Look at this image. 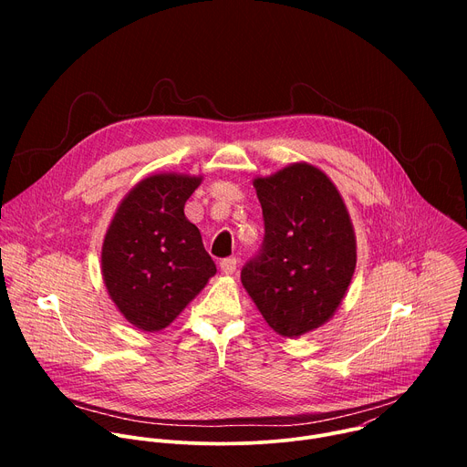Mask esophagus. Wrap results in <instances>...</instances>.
Returning <instances> with one entry per match:
<instances>
[{
  "mask_svg": "<svg viewBox=\"0 0 467 467\" xmlns=\"http://www.w3.org/2000/svg\"><path fill=\"white\" fill-rule=\"evenodd\" d=\"M236 258L234 256H229V258H223L222 262H220V265H222V272L223 274H227V275H233L234 272H236Z\"/></svg>",
  "mask_w": 467,
  "mask_h": 467,
  "instance_id": "1",
  "label": "esophagus"
}]
</instances>
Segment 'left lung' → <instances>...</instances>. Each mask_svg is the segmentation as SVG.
I'll list each match as a JSON object with an SVG mask.
<instances>
[{
  "label": "left lung",
  "instance_id": "left-lung-1",
  "mask_svg": "<svg viewBox=\"0 0 467 467\" xmlns=\"http://www.w3.org/2000/svg\"><path fill=\"white\" fill-rule=\"evenodd\" d=\"M264 240L242 268V285L279 335L323 325L342 303L357 265V242L337 186L310 164L254 179Z\"/></svg>",
  "mask_w": 467,
  "mask_h": 467
}]
</instances>
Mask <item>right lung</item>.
Wrapping results in <instances>:
<instances>
[{
    "mask_svg": "<svg viewBox=\"0 0 467 467\" xmlns=\"http://www.w3.org/2000/svg\"><path fill=\"white\" fill-rule=\"evenodd\" d=\"M202 179L151 175L132 188L105 234L101 268L109 296L129 323L161 330L216 274L202 233L184 216Z\"/></svg>",
    "mask_w": 467,
    "mask_h": 467,
    "instance_id": "right-lung-1",
    "label": "right lung"
}]
</instances>
